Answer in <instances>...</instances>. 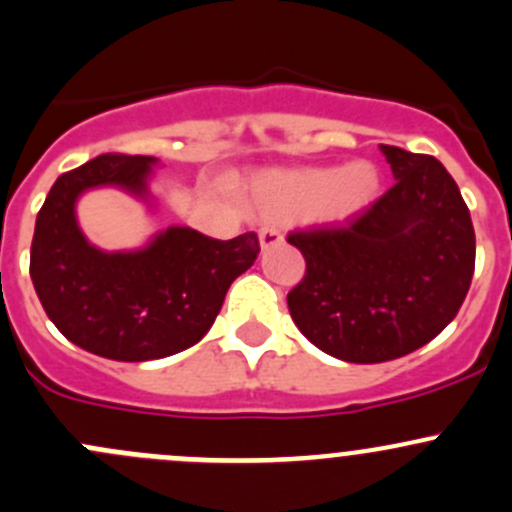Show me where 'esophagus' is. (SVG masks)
<instances>
[{"label": "esophagus", "instance_id": "1", "mask_svg": "<svg viewBox=\"0 0 512 512\" xmlns=\"http://www.w3.org/2000/svg\"><path fill=\"white\" fill-rule=\"evenodd\" d=\"M282 232L275 230V227H262L260 230V247L262 250H270V247L280 245Z\"/></svg>", "mask_w": 512, "mask_h": 512}]
</instances>
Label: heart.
<instances>
[{"label":"heart","mask_w":512,"mask_h":512,"mask_svg":"<svg viewBox=\"0 0 512 512\" xmlns=\"http://www.w3.org/2000/svg\"><path fill=\"white\" fill-rule=\"evenodd\" d=\"M381 195V173L371 160H352L342 168H275L257 173L245 185L255 213L267 218H297L344 227L359 220Z\"/></svg>","instance_id":"b5f03b06"}]
</instances>
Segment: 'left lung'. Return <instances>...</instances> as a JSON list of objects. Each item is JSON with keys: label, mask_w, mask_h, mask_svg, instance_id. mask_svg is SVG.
I'll return each mask as SVG.
<instances>
[{"label": "left lung", "mask_w": 512, "mask_h": 512, "mask_svg": "<svg viewBox=\"0 0 512 512\" xmlns=\"http://www.w3.org/2000/svg\"><path fill=\"white\" fill-rule=\"evenodd\" d=\"M394 173L359 220L292 232L307 275L287 294L299 332L324 354L379 364L416 352L461 309L476 267V232L441 160L381 146Z\"/></svg>", "instance_id": "1"}]
</instances>
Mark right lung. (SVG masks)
I'll return each mask as SVG.
<instances>
[{
    "mask_svg": "<svg viewBox=\"0 0 512 512\" xmlns=\"http://www.w3.org/2000/svg\"><path fill=\"white\" fill-rule=\"evenodd\" d=\"M158 158L103 153L51 185L32 240V275L51 322L76 347L113 361H151L208 334L232 282L260 252L255 232L213 240L170 225L138 250L91 245L76 220L86 190L121 188L153 205Z\"/></svg>",
    "mask_w": 512,
    "mask_h": 512,
    "instance_id": "right-lung-1",
    "label": "right lung"
}]
</instances>
